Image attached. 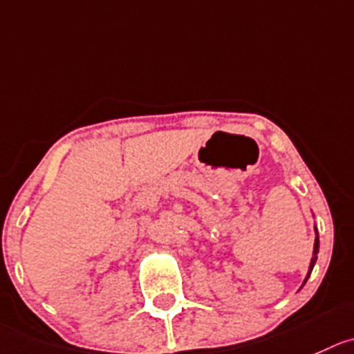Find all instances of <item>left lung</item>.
<instances>
[{
  "instance_id": "obj_1",
  "label": "left lung",
  "mask_w": 354,
  "mask_h": 354,
  "mask_svg": "<svg viewBox=\"0 0 354 354\" xmlns=\"http://www.w3.org/2000/svg\"><path fill=\"white\" fill-rule=\"evenodd\" d=\"M318 250H319V238H318V231H316V238H315V247H313V259H311V262H309V269H308V274H306V280H304V283H306V281H308L309 274H311L313 268H315V264H316V259H318ZM304 283H302V285H304Z\"/></svg>"
}]
</instances>
